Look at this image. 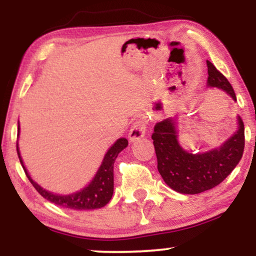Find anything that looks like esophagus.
I'll list each match as a JSON object with an SVG mask.
<instances>
[{"mask_svg": "<svg viewBox=\"0 0 256 256\" xmlns=\"http://www.w3.org/2000/svg\"><path fill=\"white\" fill-rule=\"evenodd\" d=\"M146 130V122H143V120H136V122H134V125L131 126L130 134H128V138H130L131 142H134V140H140V138L144 136Z\"/></svg>", "mask_w": 256, "mask_h": 256, "instance_id": "1", "label": "esophagus"}]
</instances>
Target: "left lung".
<instances>
[{
    "mask_svg": "<svg viewBox=\"0 0 256 256\" xmlns=\"http://www.w3.org/2000/svg\"><path fill=\"white\" fill-rule=\"evenodd\" d=\"M208 85L222 89L236 100L234 88L216 66L207 61ZM152 144L158 158V170L165 183L182 194H200L219 185L242 158L244 150V125L238 118V130L219 149L192 154L177 140L174 122L166 119L154 126Z\"/></svg>",
    "mask_w": 256,
    "mask_h": 256,
    "instance_id": "1",
    "label": "left lung"
}]
</instances>
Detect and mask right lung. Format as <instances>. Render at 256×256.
Masks as SVG:
<instances>
[{
  "mask_svg": "<svg viewBox=\"0 0 256 256\" xmlns=\"http://www.w3.org/2000/svg\"><path fill=\"white\" fill-rule=\"evenodd\" d=\"M19 130V128H18ZM128 144L126 138H119L113 146H110V150L107 152L106 156L102 161V165L100 166L98 173H96L95 178L91 180V183L85 186L80 192L71 194V195H56L44 190L40 188L36 182H34L28 176V171H26L24 164H22V158H20L19 148H18V140H16V152L18 156H19L20 164H22V168L26 173V177L34 185V189L42 195L44 198L48 201L52 202V204L61 206L64 208H70V210H96V208L104 207L110 201L112 195H113L114 190V161H116V156L122 149L126 148Z\"/></svg>",
  "mask_w": 256,
  "mask_h": 256,
  "instance_id": "1",
  "label": "right lung"
}]
</instances>
